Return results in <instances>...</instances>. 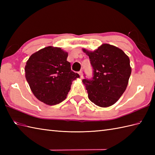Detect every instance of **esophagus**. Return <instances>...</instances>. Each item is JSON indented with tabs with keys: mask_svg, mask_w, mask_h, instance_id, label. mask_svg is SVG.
<instances>
[{
	"mask_svg": "<svg viewBox=\"0 0 155 155\" xmlns=\"http://www.w3.org/2000/svg\"><path fill=\"white\" fill-rule=\"evenodd\" d=\"M78 74H79V75H80V77H81V78H83V72H82V71H79V72H78Z\"/></svg>",
	"mask_w": 155,
	"mask_h": 155,
	"instance_id": "obj_1",
	"label": "esophagus"
}]
</instances>
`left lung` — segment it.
Wrapping results in <instances>:
<instances>
[{
  "label": "left lung",
  "mask_w": 155,
  "mask_h": 155,
  "mask_svg": "<svg viewBox=\"0 0 155 155\" xmlns=\"http://www.w3.org/2000/svg\"><path fill=\"white\" fill-rule=\"evenodd\" d=\"M83 51L93 68L92 79L83 80L88 98L98 107H110L126 90L131 74L130 59L121 49L108 44H103L93 52Z\"/></svg>",
  "instance_id": "1"
}]
</instances>
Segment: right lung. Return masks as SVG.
Instances as JSON below:
<instances>
[{"instance_id":"obj_1","label":"right lung","mask_w":155,"mask_h":155,"mask_svg":"<svg viewBox=\"0 0 155 155\" xmlns=\"http://www.w3.org/2000/svg\"><path fill=\"white\" fill-rule=\"evenodd\" d=\"M68 53L61 48L47 47L32 54L26 64L25 77L35 96L48 105L63 101L72 81L79 74L71 71Z\"/></svg>"}]
</instances>
